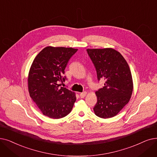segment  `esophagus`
Here are the masks:
<instances>
[{
  "label": "esophagus",
  "instance_id": "obj_1",
  "mask_svg": "<svg viewBox=\"0 0 157 157\" xmlns=\"http://www.w3.org/2000/svg\"><path fill=\"white\" fill-rule=\"evenodd\" d=\"M86 95V92H81V93H80V94H79V95H80V97L81 98H83L84 97H85V95Z\"/></svg>",
  "mask_w": 157,
  "mask_h": 157
}]
</instances>
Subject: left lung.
I'll return each instance as SVG.
<instances>
[{"instance_id": "obj_1", "label": "left lung", "mask_w": 157, "mask_h": 157, "mask_svg": "<svg viewBox=\"0 0 157 157\" xmlns=\"http://www.w3.org/2000/svg\"><path fill=\"white\" fill-rule=\"evenodd\" d=\"M97 72L98 81L105 86L95 92L98 101L94 107L97 116L107 119L115 116L128 103L133 92V80L126 61L113 49H86Z\"/></svg>"}]
</instances>
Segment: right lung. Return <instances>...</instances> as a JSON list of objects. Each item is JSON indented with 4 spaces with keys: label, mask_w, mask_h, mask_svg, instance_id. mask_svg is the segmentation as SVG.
Returning <instances> with one entry per match:
<instances>
[{
    "label": "right lung",
    "mask_w": 157,
    "mask_h": 157,
    "mask_svg": "<svg viewBox=\"0 0 157 157\" xmlns=\"http://www.w3.org/2000/svg\"><path fill=\"white\" fill-rule=\"evenodd\" d=\"M78 49L47 47L34 59L28 76L30 97L41 112L52 119L69 114L76 100L74 92L61 86L64 82L65 69Z\"/></svg>",
    "instance_id": "add662e5"
}]
</instances>
